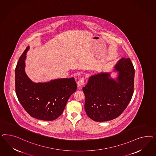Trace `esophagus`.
I'll return each instance as SVG.
<instances>
[{"mask_svg":"<svg viewBox=\"0 0 156 156\" xmlns=\"http://www.w3.org/2000/svg\"><path fill=\"white\" fill-rule=\"evenodd\" d=\"M77 85L79 87H82L83 85H85V78L83 77H82L80 80L77 82Z\"/></svg>","mask_w":156,"mask_h":156,"instance_id":"34e87169","label":"esophagus"}]
</instances>
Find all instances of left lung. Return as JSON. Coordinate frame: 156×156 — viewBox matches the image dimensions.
I'll list each match as a JSON object with an SVG mask.
<instances>
[{"label": "left lung", "mask_w": 156, "mask_h": 156, "mask_svg": "<svg viewBox=\"0 0 156 156\" xmlns=\"http://www.w3.org/2000/svg\"><path fill=\"white\" fill-rule=\"evenodd\" d=\"M114 68L118 72L115 79L110 76V73H101L91 76L82 88L86 113L95 121H108L118 117L132 99L134 68L130 58H121Z\"/></svg>", "instance_id": "left-lung-1"}]
</instances>
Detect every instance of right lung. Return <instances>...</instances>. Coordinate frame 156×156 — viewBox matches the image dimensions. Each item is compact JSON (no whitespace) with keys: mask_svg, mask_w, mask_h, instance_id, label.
Wrapping results in <instances>:
<instances>
[{"mask_svg":"<svg viewBox=\"0 0 156 156\" xmlns=\"http://www.w3.org/2000/svg\"><path fill=\"white\" fill-rule=\"evenodd\" d=\"M30 47L19 58L15 69V90L24 110L34 118L53 121L61 115L77 85L73 77L35 83L25 73V60Z\"/></svg>","mask_w":156,"mask_h":156,"instance_id":"add662e5","label":"right lung"}]
</instances>
